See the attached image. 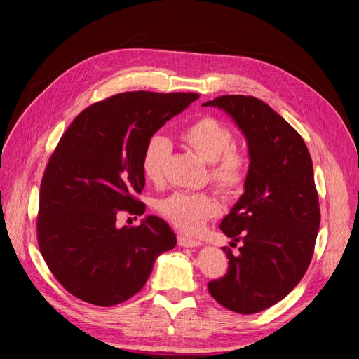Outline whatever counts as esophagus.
Masks as SVG:
<instances>
[{"label": "esophagus", "mask_w": 359, "mask_h": 359, "mask_svg": "<svg viewBox=\"0 0 359 359\" xmlns=\"http://www.w3.org/2000/svg\"><path fill=\"white\" fill-rule=\"evenodd\" d=\"M178 245L180 247H189V248H194V247H200L201 243L197 240H193V238L184 236V235H178Z\"/></svg>", "instance_id": "obj_1"}]
</instances>
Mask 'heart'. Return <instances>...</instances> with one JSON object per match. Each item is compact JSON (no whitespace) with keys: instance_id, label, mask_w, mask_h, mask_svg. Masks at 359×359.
Wrapping results in <instances>:
<instances>
[{"instance_id":"b5f03b06","label":"heart","mask_w":359,"mask_h":359,"mask_svg":"<svg viewBox=\"0 0 359 359\" xmlns=\"http://www.w3.org/2000/svg\"><path fill=\"white\" fill-rule=\"evenodd\" d=\"M181 143L193 150L209 165V178L224 194H236L243 190L248 172V161L243 153L233 150V134L219 119L203 116L184 127ZM169 143L161 135L151 137L142 156V172L147 182L163 181L165 162ZM156 210L175 228L184 232H197L220 210L217 198L210 193L175 191L156 203Z\"/></svg>"}]
</instances>
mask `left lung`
Returning <instances> with one entry per match:
<instances>
[{"mask_svg": "<svg viewBox=\"0 0 359 359\" xmlns=\"http://www.w3.org/2000/svg\"><path fill=\"white\" fill-rule=\"evenodd\" d=\"M203 107L232 118L250 156L244 193L220 222L243 247L238 255L222 248L228 273L208 287L225 309L255 314L283 299L310 266L320 226L313 161L298 131L257 97L225 95Z\"/></svg>", "mask_w": 359, "mask_h": 359, "instance_id": "obj_1", "label": "left lung"}]
</instances>
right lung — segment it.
I'll return each mask as SVG.
<instances>
[{
	"mask_svg": "<svg viewBox=\"0 0 359 359\" xmlns=\"http://www.w3.org/2000/svg\"><path fill=\"white\" fill-rule=\"evenodd\" d=\"M196 93L124 92L96 102L67 128L41 184L38 241L57 280L99 306L124 302L147 282L156 259L177 245L158 216L116 226V215H143L142 156L166 121Z\"/></svg>",
	"mask_w": 359,
	"mask_h": 359,
	"instance_id": "obj_1",
	"label": "right lung"
}]
</instances>
